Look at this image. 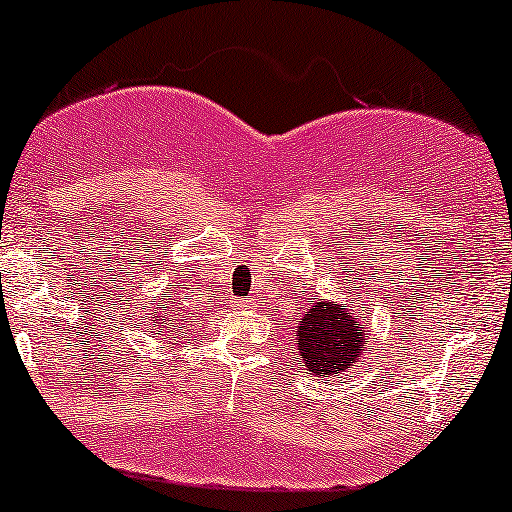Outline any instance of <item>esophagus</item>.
I'll use <instances>...</instances> for the list:
<instances>
[{
    "label": "esophagus",
    "instance_id": "34e87169",
    "mask_svg": "<svg viewBox=\"0 0 512 512\" xmlns=\"http://www.w3.org/2000/svg\"><path fill=\"white\" fill-rule=\"evenodd\" d=\"M237 307H251V300H249V297H246V300H241Z\"/></svg>",
    "mask_w": 512,
    "mask_h": 512
}]
</instances>
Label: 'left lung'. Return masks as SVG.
<instances>
[{"mask_svg": "<svg viewBox=\"0 0 512 512\" xmlns=\"http://www.w3.org/2000/svg\"><path fill=\"white\" fill-rule=\"evenodd\" d=\"M367 338V317L331 300L314 302L295 326L297 353L314 377H336L350 365L363 363Z\"/></svg>", "mask_w": 512, "mask_h": 512, "instance_id": "1", "label": "left lung"}]
</instances>
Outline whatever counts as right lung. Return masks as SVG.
Segmentation results:
<instances>
[{"label":"right lung","mask_w":512,"mask_h":512,"mask_svg":"<svg viewBox=\"0 0 512 512\" xmlns=\"http://www.w3.org/2000/svg\"><path fill=\"white\" fill-rule=\"evenodd\" d=\"M174 321L171 319V309H164V304H159V307L152 309V317H149V324L154 326V329L159 331H171L174 329ZM181 329V326H179Z\"/></svg>","instance_id":"add662e5"}]
</instances>
